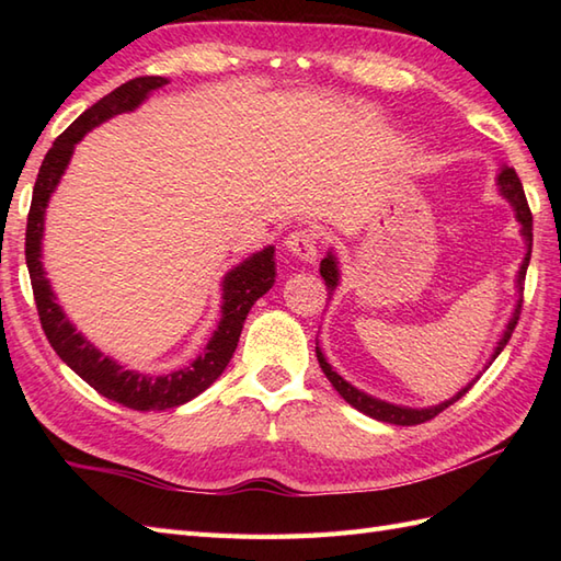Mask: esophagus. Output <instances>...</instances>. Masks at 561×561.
Returning <instances> with one entry per match:
<instances>
[{
	"label": "esophagus",
	"instance_id": "1",
	"mask_svg": "<svg viewBox=\"0 0 561 561\" xmlns=\"http://www.w3.org/2000/svg\"><path fill=\"white\" fill-rule=\"evenodd\" d=\"M284 245H287L289 253L294 257H299L304 262H316L318 257V241H316V233L311 231H294L287 236V241H284Z\"/></svg>",
	"mask_w": 561,
	"mask_h": 561
}]
</instances>
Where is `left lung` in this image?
I'll list each match as a JSON object with an SVG mask.
<instances>
[{
    "label": "left lung",
    "instance_id": "1",
    "mask_svg": "<svg viewBox=\"0 0 561 561\" xmlns=\"http://www.w3.org/2000/svg\"><path fill=\"white\" fill-rule=\"evenodd\" d=\"M496 185H499V193H502V197L508 202L511 207H514V214H516V221L520 224V236L523 241H526V257H523L520 267H518V274H516V306H514V313H511L508 323L502 332V337H499L496 347L490 356V362L484 364V368H490V364L496 359L499 354H502V350L506 347V342L511 340V332H514L518 318H520V306H523V282H526V270L530 265V253H533V214H530V207H528V199H526V193H523V185H520V178L516 175V171L511 169V165H502V171H499L496 175ZM320 274H323L325 279V287H328V296L332 299V294H335V289L340 287V260L335 255V250H328V255L323 257V262H320ZM316 356H318V364L320 368H323V374L328 376V380L332 383V388H335L340 396L347 400L354 410H359L368 416H374V420L378 422H388V424H398V426H414V424H422V422H428L434 420V416L438 412H444L446 408H450L453 402L460 400L465 392H468L474 383H478V378L482 376H474L468 386L460 388L456 396L438 402V404H428V408H408V404H392V402H386L380 398H374L368 396V392L354 388L352 383H347L335 368H332L325 359L323 350L318 347V340H316Z\"/></svg>",
    "mask_w": 561,
    "mask_h": 561
}]
</instances>
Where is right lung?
<instances>
[{
	"mask_svg": "<svg viewBox=\"0 0 561 561\" xmlns=\"http://www.w3.org/2000/svg\"><path fill=\"white\" fill-rule=\"evenodd\" d=\"M165 83H169V79L163 77H137L123 83L99 103H93L89 111H83L55 139L53 149L45 153L38 178H35L26 224V265L47 342L53 344L59 359L87 380L93 390H99L103 398L141 412L178 408V404H185L187 400L197 398L202 390H207L229 366L248 311L262 294H267L274 287V277H277L274 245L257 250V253L248 255L233 270L226 272L221 279V318L217 330L211 332L205 352L193 364L163 376L135 371V368H127L121 362L111 359V356H105L99 347H93L91 340L81 335L62 311V306L57 304L53 284L45 277L41 260L47 202H50L59 181H62L71 153H75V147L83 135L115 115L137 111L153 91L165 87Z\"/></svg>",
	"mask_w": 561,
	"mask_h": 561,
	"instance_id": "add662e5",
	"label": "right lung"
}]
</instances>
